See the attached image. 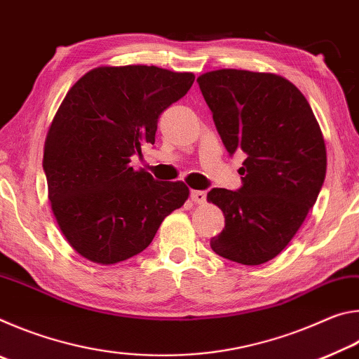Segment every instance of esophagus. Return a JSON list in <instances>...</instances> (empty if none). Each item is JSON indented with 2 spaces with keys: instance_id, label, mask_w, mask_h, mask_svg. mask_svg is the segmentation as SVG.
Returning <instances> with one entry per match:
<instances>
[{
  "instance_id": "obj_1",
  "label": "esophagus",
  "mask_w": 359,
  "mask_h": 359,
  "mask_svg": "<svg viewBox=\"0 0 359 359\" xmlns=\"http://www.w3.org/2000/svg\"><path fill=\"white\" fill-rule=\"evenodd\" d=\"M190 196H191V201H194L196 204H204L205 203V198H208V194H205V191L193 190Z\"/></svg>"
}]
</instances>
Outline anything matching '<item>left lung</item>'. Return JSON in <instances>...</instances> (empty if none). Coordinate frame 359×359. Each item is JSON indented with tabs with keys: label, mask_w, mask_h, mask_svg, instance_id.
<instances>
[{
	"label": "left lung",
	"mask_w": 359,
	"mask_h": 359,
	"mask_svg": "<svg viewBox=\"0 0 359 359\" xmlns=\"http://www.w3.org/2000/svg\"><path fill=\"white\" fill-rule=\"evenodd\" d=\"M229 155H245L238 191L212 188L224 228L210 239L217 255L245 266L276 258L318 198L326 147L306 96L282 76L217 69L198 77Z\"/></svg>",
	"instance_id": "8db88e82"
}]
</instances>
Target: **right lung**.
I'll list each match as a JSON object with an SVG mask.
<instances>
[{
	"mask_svg": "<svg viewBox=\"0 0 359 359\" xmlns=\"http://www.w3.org/2000/svg\"><path fill=\"white\" fill-rule=\"evenodd\" d=\"M193 82V72L156 66H100L66 93L42 168L53 215L81 257L104 266L135 257L188 199L184 182H158L130 163L155 144L161 112Z\"/></svg>",
	"mask_w": 359,
	"mask_h": 359,
	"instance_id": "right-lung-1",
	"label": "right lung"
}]
</instances>
